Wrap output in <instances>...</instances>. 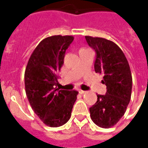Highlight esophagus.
<instances>
[{"mask_svg":"<svg viewBox=\"0 0 148 148\" xmlns=\"http://www.w3.org/2000/svg\"><path fill=\"white\" fill-rule=\"evenodd\" d=\"M78 92H79V93H80V94H84V93H86V91H84V90H79V91H78Z\"/></svg>","mask_w":148,"mask_h":148,"instance_id":"34e87169","label":"esophagus"}]
</instances>
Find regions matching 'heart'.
Instances as JSON below:
<instances>
[{
    "label": "heart",
    "mask_w": 148,
    "mask_h": 148,
    "mask_svg": "<svg viewBox=\"0 0 148 148\" xmlns=\"http://www.w3.org/2000/svg\"><path fill=\"white\" fill-rule=\"evenodd\" d=\"M84 50H86V49H81V50H80V51H84Z\"/></svg>",
    "instance_id": "heart-1"
}]
</instances>
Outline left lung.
Instances as JSON below:
<instances>
[{
    "instance_id": "obj_1",
    "label": "left lung",
    "mask_w": 148,
    "mask_h": 148,
    "mask_svg": "<svg viewBox=\"0 0 148 148\" xmlns=\"http://www.w3.org/2000/svg\"><path fill=\"white\" fill-rule=\"evenodd\" d=\"M87 43L96 52L94 70L104 75L101 82L106 86L105 95L90 108L92 121L103 128L117 123L126 112L132 95V77L127 58L112 41L99 37L86 36Z\"/></svg>"
}]
</instances>
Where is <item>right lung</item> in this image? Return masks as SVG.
I'll return each mask as SVG.
<instances>
[{
    "instance_id": "obj_1",
    "label": "right lung",
    "mask_w": 148,
    "mask_h": 148,
    "mask_svg": "<svg viewBox=\"0 0 148 148\" xmlns=\"http://www.w3.org/2000/svg\"><path fill=\"white\" fill-rule=\"evenodd\" d=\"M74 40L71 36L42 39L31 55L24 73L25 92L35 113L49 127H60L71 116L78 92L56 89L58 72L65 53Z\"/></svg>"
}]
</instances>
